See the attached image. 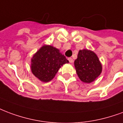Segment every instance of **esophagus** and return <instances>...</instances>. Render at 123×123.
Returning a JSON list of instances; mask_svg holds the SVG:
<instances>
[{
	"label": "esophagus",
	"mask_w": 123,
	"mask_h": 123,
	"mask_svg": "<svg viewBox=\"0 0 123 123\" xmlns=\"http://www.w3.org/2000/svg\"><path fill=\"white\" fill-rule=\"evenodd\" d=\"M68 61L70 62V63H72L73 62V59L72 58H68Z\"/></svg>",
	"instance_id": "1"
}]
</instances>
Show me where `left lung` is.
<instances>
[{
    "instance_id": "left-lung-1",
    "label": "left lung",
    "mask_w": 123,
    "mask_h": 123,
    "mask_svg": "<svg viewBox=\"0 0 123 123\" xmlns=\"http://www.w3.org/2000/svg\"><path fill=\"white\" fill-rule=\"evenodd\" d=\"M74 66L80 80L85 83L93 82L102 71V65L96 53L86 49L79 51Z\"/></svg>"
}]
</instances>
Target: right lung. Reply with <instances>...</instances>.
<instances>
[{
  "label": "right lung",
  "instance_id": "1",
  "mask_svg": "<svg viewBox=\"0 0 123 123\" xmlns=\"http://www.w3.org/2000/svg\"><path fill=\"white\" fill-rule=\"evenodd\" d=\"M68 62L57 48L44 45L33 55L31 69L36 78L42 82L46 83L52 80L60 68Z\"/></svg>",
  "mask_w": 123,
  "mask_h": 123
}]
</instances>
